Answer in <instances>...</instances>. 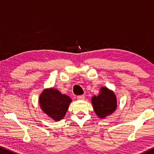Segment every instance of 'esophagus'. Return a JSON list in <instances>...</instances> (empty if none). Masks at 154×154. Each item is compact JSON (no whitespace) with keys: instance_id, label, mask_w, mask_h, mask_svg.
Masks as SVG:
<instances>
[{"instance_id":"34e87169","label":"esophagus","mask_w":154,"mask_h":154,"mask_svg":"<svg viewBox=\"0 0 154 154\" xmlns=\"http://www.w3.org/2000/svg\"><path fill=\"white\" fill-rule=\"evenodd\" d=\"M85 96L84 95H81V96H77V99L78 100H84L85 99Z\"/></svg>"}]
</instances>
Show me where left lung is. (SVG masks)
I'll list each match as a JSON object with an SVG mask.
<instances>
[{"mask_svg": "<svg viewBox=\"0 0 154 154\" xmlns=\"http://www.w3.org/2000/svg\"><path fill=\"white\" fill-rule=\"evenodd\" d=\"M91 102L94 112L100 119L112 114L117 108L116 96L107 87H102L98 95L92 97Z\"/></svg>", "mask_w": 154, "mask_h": 154, "instance_id": "left-lung-1", "label": "left lung"}]
</instances>
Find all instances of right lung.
Wrapping results in <instances>:
<instances>
[{
    "instance_id": "obj_1",
    "label": "right lung",
    "mask_w": 154,
    "mask_h": 154,
    "mask_svg": "<svg viewBox=\"0 0 154 154\" xmlns=\"http://www.w3.org/2000/svg\"><path fill=\"white\" fill-rule=\"evenodd\" d=\"M72 101L69 96L52 87L45 89L38 98L41 110L56 122L63 119Z\"/></svg>"
}]
</instances>
